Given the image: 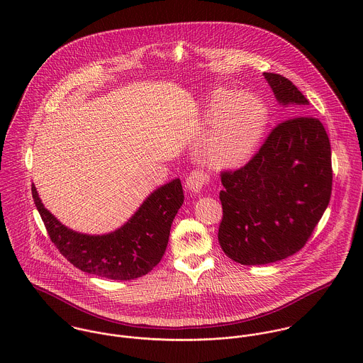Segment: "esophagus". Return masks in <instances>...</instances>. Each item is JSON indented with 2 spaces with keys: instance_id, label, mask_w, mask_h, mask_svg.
<instances>
[{
  "instance_id": "obj_1",
  "label": "esophagus",
  "mask_w": 363,
  "mask_h": 363,
  "mask_svg": "<svg viewBox=\"0 0 363 363\" xmlns=\"http://www.w3.org/2000/svg\"><path fill=\"white\" fill-rule=\"evenodd\" d=\"M208 183H209V176L207 173L204 170L196 169L189 174V177L186 180V187L189 191L199 193L207 186Z\"/></svg>"
}]
</instances>
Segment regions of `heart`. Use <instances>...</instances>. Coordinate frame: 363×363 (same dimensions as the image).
<instances>
[{"label": "heart", "instance_id": "heart-1", "mask_svg": "<svg viewBox=\"0 0 363 363\" xmlns=\"http://www.w3.org/2000/svg\"><path fill=\"white\" fill-rule=\"evenodd\" d=\"M213 128L204 147V159L215 169L245 163L259 144L267 123V111L259 99L240 92H222L207 116Z\"/></svg>", "mask_w": 363, "mask_h": 363}]
</instances>
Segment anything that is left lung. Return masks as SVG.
Segmentation results:
<instances>
[{
  "mask_svg": "<svg viewBox=\"0 0 363 363\" xmlns=\"http://www.w3.org/2000/svg\"><path fill=\"white\" fill-rule=\"evenodd\" d=\"M275 99L296 114L279 123L243 167L222 172L218 240L229 259L262 265L299 252L330 203L331 147L309 101L285 77L264 72Z\"/></svg>",
  "mask_w": 363,
  "mask_h": 363,
  "instance_id": "obj_1",
  "label": "left lung"
}]
</instances>
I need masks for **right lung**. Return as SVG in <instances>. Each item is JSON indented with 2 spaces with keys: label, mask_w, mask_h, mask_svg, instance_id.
<instances>
[{
  "label": "right lung",
  "mask_w": 363,
  "mask_h": 363,
  "mask_svg": "<svg viewBox=\"0 0 363 363\" xmlns=\"http://www.w3.org/2000/svg\"><path fill=\"white\" fill-rule=\"evenodd\" d=\"M32 196L60 253L81 271L117 281L140 278L159 264L172 222L184 201L182 182L174 179L151 193L121 228L106 235H85L67 228L45 208L35 184Z\"/></svg>",
  "instance_id": "1"
}]
</instances>
